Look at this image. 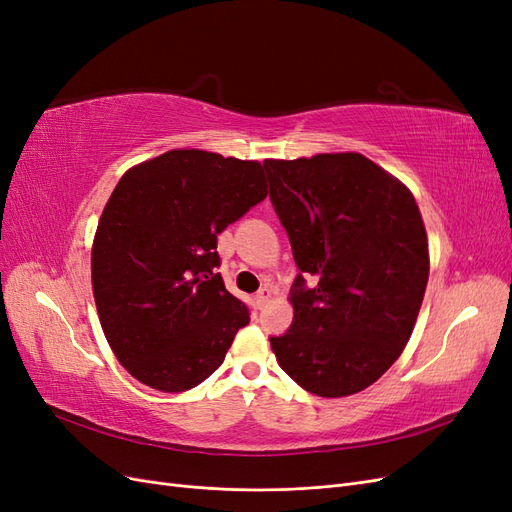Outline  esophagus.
<instances>
[{
  "mask_svg": "<svg viewBox=\"0 0 512 512\" xmlns=\"http://www.w3.org/2000/svg\"><path fill=\"white\" fill-rule=\"evenodd\" d=\"M271 297H273V290L269 288V286H265V288H260L258 290V294H256V305L262 309V307H267V303L271 301Z\"/></svg>",
  "mask_w": 512,
  "mask_h": 512,
  "instance_id": "34e87169",
  "label": "esophagus"
}]
</instances>
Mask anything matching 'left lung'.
Wrapping results in <instances>:
<instances>
[{
  "instance_id": "left-lung-1",
  "label": "left lung",
  "mask_w": 512,
  "mask_h": 512,
  "mask_svg": "<svg viewBox=\"0 0 512 512\" xmlns=\"http://www.w3.org/2000/svg\"><path fill=\"white\" fill-rule=\"evenodd\" d=\"M271 203L297 275L292 327L271 337L286 374L318 397L374 384L404 352L429 280L427 232L412 192L356 151L265 160Z\"/></svg>"
}]
</instances>
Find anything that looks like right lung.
I'll use <instances>...</instances> for the list:
<instances>
[{"mask_svg":"<svg viewBox=\"0 0 512 512\" xmlns=\"http://www.w3.org/2000/svg\"><path fill=\"white\" fill-rule=\"evenodd\" d=\"M256 160L170 149L123 173L91 245L108 346L151 389L181 393L224 363L247 307L226 290L218 235L267 196Z\"/></svg>","mask_w":512,"mask_h":512,"instance_id":"obj_1","label":"right lung"}]
</instances>
